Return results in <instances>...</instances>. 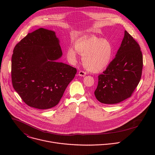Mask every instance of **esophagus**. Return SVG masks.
Wrapping results in <instances>:
<instances>
[{
	"label": "esophagus",
	"mask_w": 155,
	"mask_h": 155,
	"mask_svg": "<svg viewBox=\"0 0 155 155\" xmlns=\"http://www.w3.org/2000/svg\"><path fill=\"white\" fill-rule=\"evenodd\" d=\"M78 75L81 77H84L86 75V72L84 71H80L78 72Z\"/></svg>",
	"instance_id": "34e87169"
}]
</instances>
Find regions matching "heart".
I'll use <instances>...</instances> for the list:
<instances>
[{
  "instance_id": "b5f03b06",
  "label": "heart",
  "mask_w": 155,
  "mask_h": 155,
  "mask_svg": "<svg viewBox=\"0 0 155 155\" xmlns=\"http://www.w3.org/2000/svg\"><path fill=\"white\" fill-rule=\"evenodd\" d=\"M75 48L69 47L66 55L68 60L75 63L77 59V51L83 56L84 67L91 72L102 71L108 65L111 60L113 48L111 43L106 39H101L96 36H90L78 40Z\"/></svg>"
}]
</instances>
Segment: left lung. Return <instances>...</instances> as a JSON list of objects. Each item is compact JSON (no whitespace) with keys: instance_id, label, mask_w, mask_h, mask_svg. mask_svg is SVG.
Segmentation results:
<instances>
[{"instance_id":"1","label":"left lung","mask_w":155,"mask_h":155,"mask_svg":"<svg viewBox=\"0 0 155 155\" xmlns=\"http://www.w3.org/2000/svg\"><path fill=\"white\" fill-rule=\"evenodd\" d=\"M142 68L140 46L125 31L115 58L98 76L96 99L103 104H115L130 97L139 83Z\"/></svg>"}]
</instances>
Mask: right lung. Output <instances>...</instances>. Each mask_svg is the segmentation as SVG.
<instances>
[{
	"mask_svg": "<svg viewBox=\"0 0 155 155\" xmlns=\"http://www.w3.org/2000/svg\"><path fill=\"white\" fill-rule=\"evenodd\" d=\"M62 54L52 31L40 28L18 43L12 58L15 90L29 107L46 110L60 101L77 69L58 59Z\"/></svg>",
	"mask_w": 155,
	"mask_h": 155,
	"instance_id": "obj_1",
	"label": "right lung"
}]
</instances>
